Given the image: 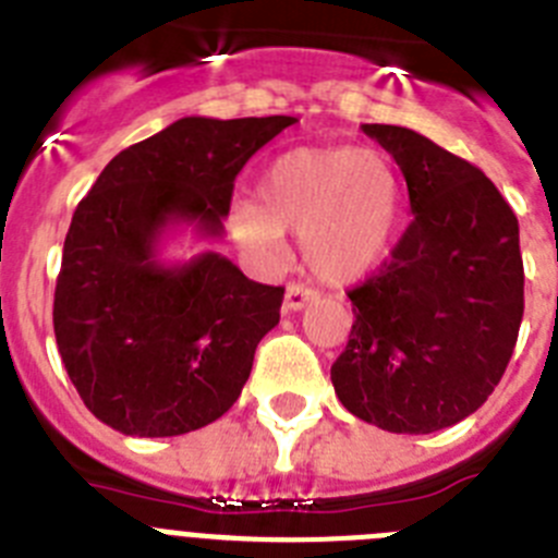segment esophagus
Segmentation results:
<instances>
[{
	"instance_id": "esophagus-1",
	"label": "esophagus",
	"mask_w": 558,
	"mask_h": 558,
	"mask_svg": "<svg viewBox=\"0 0 558 558\" xmlns=\"http://www.w3.org/2000/svg\"><path fill=\"white\" fill-rule=\"evenodd\" d=\"M313 299H315L313 288H304V284H288V290H284V310H288V313L304 310Z\"/></svg>"
}]
</instances>
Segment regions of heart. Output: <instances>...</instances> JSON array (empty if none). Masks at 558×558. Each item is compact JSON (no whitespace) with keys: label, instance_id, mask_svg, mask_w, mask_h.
Returning <instances> with one entry per match:
<instances>
[{"label":"heart","instance_id":"obj_1","mask_svg":"<svg viewBox=\"0 0 558 558\" xmlns=\"http://www.w3.org/2000/svg\"><path fill=\"white\" fill-rule=\"evenodd\" d=\"M256 201L231 209L236 243L259 259L284 254V231H302L310 274L349 284L391 248L402 190L391 165L363 147H293L265 167Z\"/></svg>","mask_w":558,"mask_h":558}]
</instances>
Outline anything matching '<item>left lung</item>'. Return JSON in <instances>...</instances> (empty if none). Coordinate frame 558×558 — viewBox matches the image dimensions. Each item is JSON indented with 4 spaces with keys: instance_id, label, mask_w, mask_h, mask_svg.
Listing matches in <instances>:
<instances>
[{
    "instance_id": "left-lung-1",
    "label": "left lung",
    "mask_w": 558,
    "mask_h": 558,
    "mask_svg": "<svg viewBox=\"0 0 558 558\" xmlns=\"http://www.w3.org/2000/svg\"><path fill=\"white\" fill-rule=\"evenodd\" d=\"M408 184L413 220L349 290L354 324L332 363L349 413L388 433H436L486 402L522 322L520 226L475 165L422 133L363 125Z\"/></svg>"
}]
</instances>
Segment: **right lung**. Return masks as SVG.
Segmentation results:
<instances>
[{"label":"right lung","mask_w":558,"mask_h":558,"mask_svg":"<svg viewBox=\"0 0 558 558\" xmlns=\"http://www.w3.org/2000/svg\"><path fill=\"white\" fill-rule=\"evenodd\" d=\"M295 117H184L117 153L77 204L56 284L58 352L100 422L125 436L198 430L236 402L284 288L206 251L165 265L170 226L218 240L236 172Z\"/></svg>","instance_id":"right-lung-1"}]
</instances>
